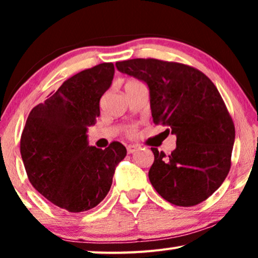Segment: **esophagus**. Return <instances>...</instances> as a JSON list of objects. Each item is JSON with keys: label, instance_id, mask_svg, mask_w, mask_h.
<instances>
[{"label": "esophagus", "instance_id": "esophagus-1", "mask_svg": "<svg viewBox=\"0 0 258 258\" xmlns=\"http://www.w3.org/2000/svg\"><path fill=\"white\" fill-rule=\"evenodd\" d=\"M136 150H137V146H134V144H129V146H126V151H128V154L135 153Z\"/></svg>", "mask_w": 258, "mask_h": 258}]
</instances>
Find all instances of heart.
Returning <instances> with one entry per match:
<instances>
[{"mask_svg":"<svg viewBox=\"0 0 258 258\" xmlns=\"http://www.w3.org/2000/svg\"><path fill=\"white\" fill-rule=\"evenodd\" d=\"M140 82H137V81H128V82L125 83V87H130V86H136V84H139Z\"/></svg>","mask_w":258,"mask_h":258,"instance_id":"obj_1","label":"heart"}]
</instances>
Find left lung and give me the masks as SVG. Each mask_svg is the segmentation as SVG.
I'll list each match as a JSON object with an SVG mask.
<instances>
[{
    "mask_svg": "<svg viewBox=\"0 0 258 258\" xmlns=\"http://www.w3.org/2000/svg\"><path fill=\"white\" fill-rule=\"evenodd\" d=\"M116 68L147 84L154 123L168 125L177 139L168 156L151 148V185L175 206L206 201L227 177L235 142L234 122L217 88L182 63L134 58L116 62Z\"/></svg>",
    "mask_w": 258,
    "mask_h": 258,
    "instance_id": "8db88e82",
    "label": "left lung"
}]
</instances>
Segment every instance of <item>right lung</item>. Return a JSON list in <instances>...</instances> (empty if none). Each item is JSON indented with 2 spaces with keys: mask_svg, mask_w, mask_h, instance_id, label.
I'll return each mask as SVG.
<instances>
[{
  "mask_svg": "<svg viewBox=\"0 0 258 258\" xmlns=\"http://www.w3.org/2000/svg\"><path fill=\"white\" fill-rule=\"evenodd\" d=\"M114 74L112 63H101L70 77L33 108L21 136V156L30 183L70 213L93 209L103 201L126 155L119 142L104 150L88 142V128L100 116V100Z\"/></svg>",
  "mask_w": 258,
  "mask_h": 258,
  "instance_id": "right-lung-1",
  "label": "right lung"
}]
</instances>
